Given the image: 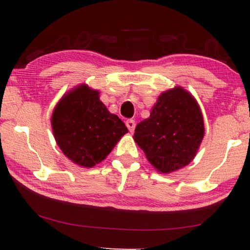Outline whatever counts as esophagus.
<instances>
[{
  "mask_svg": "<svg viewBox=\"0 0 250 250\" xmlns=\"http://www.w3.org/2000/svg\"><path fill=\"white\" fill-rule=\"evenodd\" d=\"M126 126H127L129 132H133V131H134V128H135V122L133 121V119H128V121L126 122Z\"/></svg>",
  "mask_w": 250,
  "mask_h": 250,
  "instance_id": "obj_1",
  "label": "esophagus"
}]
</instances>
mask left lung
<instances>
[{
    "mask_svg": "<svg viewBox=\"0 0 250 250\" xmlns=\"http://www.w3.org/2000/svg\"><path fill=\"white\" fill-rule=\"evenodd\" d=\"M205 135L204 117L192 94L182 86L163 92L139 123L133 139L157 172L169 174L192 162Z\"/></svg>",
    "mask_w": 250,
    "mask_h": 250,
    "instance_id": "obj_1",
    "label": "left lung"
}]
</instances>
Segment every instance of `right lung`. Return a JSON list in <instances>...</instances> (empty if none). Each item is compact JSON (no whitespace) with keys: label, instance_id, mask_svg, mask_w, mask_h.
<instances>
[{"label":"right lung","instance_id":"obj_1","mask_svg":"<svg viewBox=\"0 0 250 250\" xmlns=\"http://www.w3.org/2000/svg\"><path fill=\"white\" fill-rule=\"evenodd\" d=\"M99 94L87 84L77 85L62 95L51 116L61 151L74 164L87 168L105 159L128 132L122 119L109 112Z\"/></svg>","mask_w":250,"mask_h":250}]
</instances>
